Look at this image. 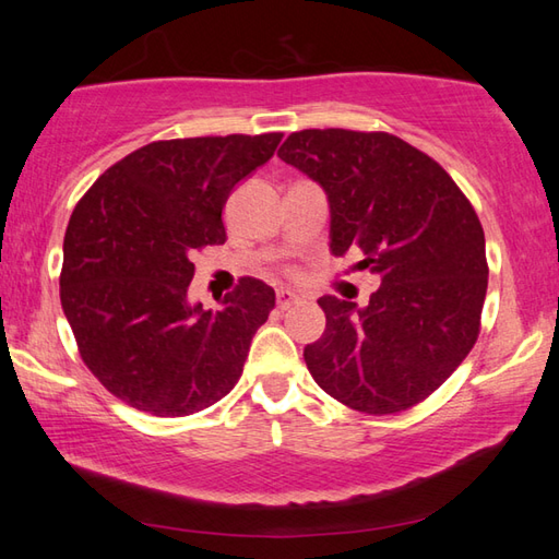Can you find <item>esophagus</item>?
<instances>
[{"mask_svg": "<svg viewBox=\"0 0 559 559\" xmlns=\"http://www.w3.org/2000/svg\"><path fill=\"white\" fill-rule=\"evenodd\" d=\"M300 300V295L298 293H293V290H288V288H281L278 293H276V305H278V310H288L290 305H295Z\"/></svg>", "mask_w": 559, "mask_h": 559, "instance_id": "34e87169", "label": "esophagus"}]
</instances>
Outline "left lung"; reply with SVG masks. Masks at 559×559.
I'll use <instances>...</instances> for the list:
<instances>
[{
  "mask_svg": "<svg viewBox=\"0 0 559 559\" xmlns=\"http://www.w3.org/2000/svg\"><path fill=\"white\" fill-rule=\"evenodd\" d=\"M278 158L326 192L331 252H360L382 278L367 307L317 300L326 329L305 348L307 370L360 413L425 401L480 334L488 259L471 201L442 165L386 132L302 129Z\"/></svg>",
  "mask_w": 559,
  "mask_h": 559,
  "instance_id": "left-lung-1",
  "label": "left lung"
}]
</instances>
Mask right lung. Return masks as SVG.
<instances>
[{
    "instance_id": "obj_1",
    "label": "right lung",
    "mask_w": 559,
    "mask_h": 559,
    "mask_svg": "<svg viewBox=\"0 0 559 559\" xmlns=\"http://www.w3.org/2000/svg\"><path fill=\"white\" fill-rule=\"evenodd\" d=\"M283 134L153 141L105 170L64 235L59 298L81 360L127 406L182 418L237 384L276 305L242 278L218 310L187 300L192 257L225 242L223 206Z\"/></svg>"
}]
</instances>
